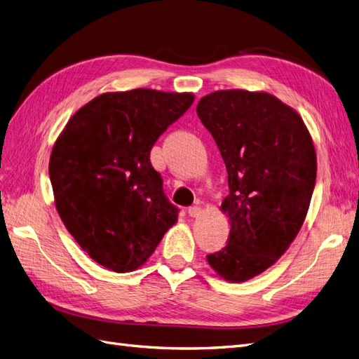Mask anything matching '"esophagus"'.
I'll list each match as a JSON object with an SVG mask.
<instances>
[{
    "label": "esophagus",
    "mask_w": 359,
    "mask_h": 359,
    "mask_svg": "<svg viewBox=\"0 0 359 359\" xmlns=\"http://www.w3.org/2000/svg\"><path fill=\"white\" fill-rule=\"evenodd\" d=\"M202 214V208L201 206H198V205H193V206H190L189 208V215L190 217H199Z\"/></svg>",
    "instance_id": "1"
}]
</instances>
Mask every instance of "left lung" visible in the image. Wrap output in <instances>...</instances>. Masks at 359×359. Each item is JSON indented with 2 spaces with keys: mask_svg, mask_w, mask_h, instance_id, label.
Returning a JSON list of instances; mask_svg holds the SVG:
<instances>
[{
  "mask_svg": "<svg viewBox=\"0 0 359 359\" xmlns=\"http://www.w3.org/2000/svg\"><path fill=\"white\" fill-rule=\"evenodd\" d=\"M227 170L229 241L206 256L231 283L262 274L286 253L306 220L316 149L299 114L266 91L220 90L196 106Z\"/></svg>",
  "mask_w": 359,
  "mask_h": 359,
  "instance_id": "left-lung-1",
  "label": "left lung"
}]
</instances>
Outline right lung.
<instances>
[{"mask_svg":"<svg viewBox=\"0 0 359 359\" xmlns=\"http://www.w3.org/2000/svg\"><path fill=\"white\" fill-rule=\"evenodd\" d=\"M193 102V93H103L57 137L49 158L57 211L94 262L115 273L135 271L177 223L178 208L163 193L149 153Z\"/></svg>","mask_w":359,"mask_h":359,"instance_id":"obj_1","label":"right lung"}]
</instances>
